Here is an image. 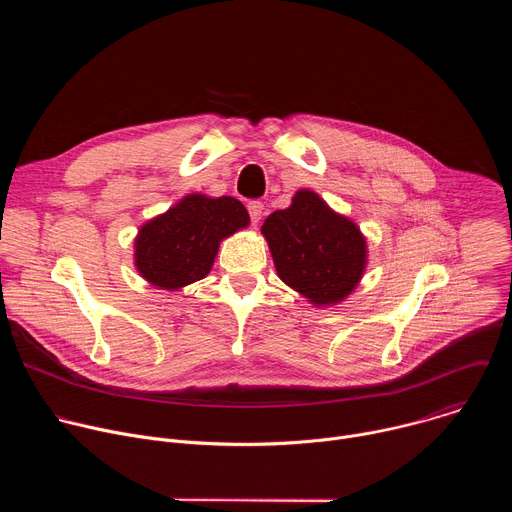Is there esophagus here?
<instances>
[{
  "mask_svg": "<svg viewBox=\"0 0 512 512\" xmlns=\"http://www.w3.org/2000/svg\"><path fill=\"white\" fill-rule=\"evenodd\" d=\"M247 210H249V216H251V223L257 225L261 221V216H263V202L253 200V202L247 204Z\"/></svg>",
  "mask_w": 512,
  "mask_h": 512,
  "instance_id": "esophagus-1",
  "label": "esophagus"
}]
</instances>
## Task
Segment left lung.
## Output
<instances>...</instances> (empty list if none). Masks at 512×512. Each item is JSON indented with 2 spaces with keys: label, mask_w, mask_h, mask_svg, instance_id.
Returning a JSON list of instances; mask_svg holds the SVG:
<instances>
[{
  "label": "left lung",
  "mask_w": 512,
  "mask_h": 512,
  "mask_svg": "<svg viewBox=\"0 0 512 512\" xmlns=\"http://www.w3.org/2000/svg\"><path fill=\"white\" fill-rule=\"evenodd\" d=\"M277 275L316 306L342 302L367 265V241L316 192L300 190L261 227Z\"/></svg>",
  "instance_id": "obj_1"
}]
</instances>
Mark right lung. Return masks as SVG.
I'll return each instance as SVG.
<instances>
[{"label": "right lung", "mask_w": 512, "mask_h": 512, "mask_svg": "<svg viewBox=\"0 0 512 512\" xmlns=\"http://www.w3.org/2000/svg\"><path fill=\"white\" fill-rule=\"evenodd\" d=\"M247 225L249 212L237 198L188 194L139 229L135 267L152 285L180 289L206 277L218 243Z\"/></svg>", "instance_id": "obj_1"}]
</instances>
